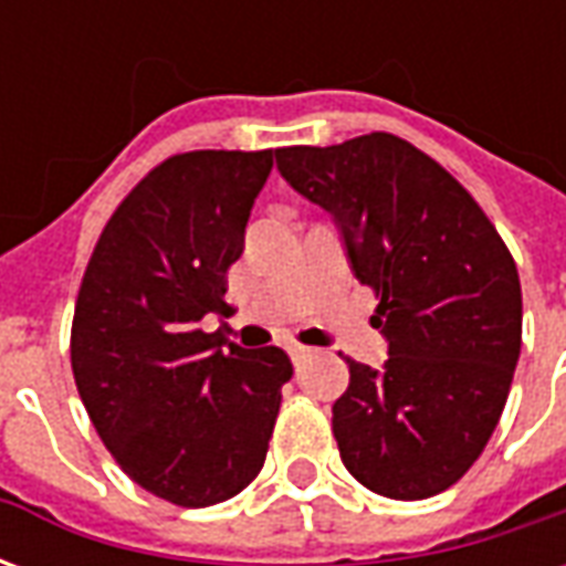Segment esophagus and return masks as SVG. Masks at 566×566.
Returning <instances> with one entry per match:
<instances>
[{
  "mask_svg": "<svg viewBox=\"0 0 566 566\" xmlns=\"http://www.w3.org/2000/svg\"><path fill=\"white\" fill-rule=\"evenodd\" d=\"M287 355H291V360H294V364H300V360H303V357L308 355V348L306 345H287Z\"/></svg>",
  "mask_w": 566,
  "mask_h": 566,
  "instance_id": "obj_1",
  "label": "esophagus"
}]
</instances>
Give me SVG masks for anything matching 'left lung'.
Here are the masks:
<instances>
[{
    "instance_id": "8db88e82",
    "label": "left lung",
    "mask_w": 566,
    "mask_h": 566,
    "mask_svg": "<svg viewBox=\"0 0 566 566\" xmlns=\"http://www.w3.org/2000/svg\"><path fill=\"white\" fill-rule=\"evenodd\" d=\"M279 172L339 223L379 296L385 367L348 360L333 437L348 473L391 500L451 488L494 433L522 352V282L470 190L394 133L275 150Z\"/></svg>"
}]
</instances>
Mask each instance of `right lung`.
<instances>
[{"instance_id": "obj_1", "label": "right lung", "mask_w": 566, "mask_h": 566, "mask_svg": "<svg viewBox=\"0 0 566 566\" xmlns=\"http://www.w3.org/2000/svg\"><path fill=\"white\" fill-rule=\"evenodd\" d=\"M272 169L266 150L157 163L99 233L72 318V373L120 470L175 506L235 497L260 473L291 357L206 333Z\"/></svg>"}]
</instances>
